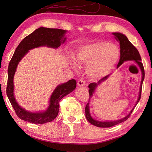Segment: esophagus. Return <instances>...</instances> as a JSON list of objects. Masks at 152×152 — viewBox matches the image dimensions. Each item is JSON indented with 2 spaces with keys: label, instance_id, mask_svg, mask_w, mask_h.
<instances>
[{
  "label": "esophagus",
  "instance_id": "obj_1",
  "mask_svg": "<svg viewBox=\"0 0 152 152\" xmlns=\"http://www.w3.org/2000/svg\"><path fill=\"white\" fill-rule=\"evenodd\" d=\"M78 86L80 87L85 86H86V82L83 80H80L78 82Z\"/></svg>",
  "mask_w": 152,
  "mask_h": 152
}]
</instances>
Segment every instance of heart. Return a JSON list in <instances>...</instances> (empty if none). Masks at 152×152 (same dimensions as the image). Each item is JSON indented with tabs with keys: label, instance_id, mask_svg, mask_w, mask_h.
Masks as SVG:
<instances>
[{
	"label": "heart",
	"instance_id": "1",
	"mask_svg": "<svg viewBox=\"0 0 152 152\" xmlns=\"http://www.w3.org/2000/svg\"><path fill=\"white\" fill-rule=\"evenodd\" d=\"M118 46L106 41H97L80 47L76 52V62L86 66V73L90 78H104L114 69L120 59ZM73 67L76 64L72 62Z\"/></svg>",
	"mask_w": 152,
	"mask_h": 152
}]
</instances>
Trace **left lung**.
Here are the masks:
<instances>
[{"label":"left lung","instance_id":"left-lung-1","mask_svg":"<svg viewBox=\"0 0 152 152\" xmlns=\"http://www.w3.org/2000/svg\"><path fill=\"white\" fill-rule=\"evenodd\" d=\"M113 35H114V37L115 38V39L117 40L119 42V46H120V53H121V56H120V59H119V61L118 63V64L117 66V68H119L121 64L124 63L125 61H134V63H136L138 66L140 68V69L141 70L142 72V80H141V82H140V89H139V95H138V97L137 99V101L136 102V104L134 106V107L133 109L131 110L129 114L125 116L124 118H123L120 119H118V120H115V121H98L96 120V119H93L92 118V116L91 115V114H90V110H89V102H90V99H91L93 94H94L96 89L97 88L98 86H99L101 83H102L103 82L106 81L107 80L110 74H108L106 76L102 78L100 80H99L97 83L93 82L91 83L89 85V101L87 104L85 110H86V119H88V121L90 123V124L96 126V127H112V126H114L115 125H118L119 124H120L121 122H124L125 121L127 120V119L129 118L130 115L131 114L132 112L133 111L134 108H135V106L138 104V102H139L140 97H141V91H142V83L144 80V66L143 64L141 62V57L139 54V52L137 50V49L135 48L133 44H132L129 40H128L127 37L125 36V34L120 33H113Z\"/></svg>","mask_w":152,"mask_h":152}]
</instances>
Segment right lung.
<instances>
[{
  "instance_id": "add662e5",
  "label": "right lung",
  "mask_w": 152,
  "mask_h": 152,
  "mask_svg": "<svg viewBox=\"0 0 152 152\" xmlns=\"http://www.w3.org/2000/svg\"><path fill=\"white\" fill-rule=\"evenodd\" d=\"M67 31L59 28H50L41 27L23 39L15 49L9 63L8 69V83L6 94L16 114L22 120L31 124H42L56 119L59 113V101L64 96L72 92L76 87L75 80H70L66 83L58 85L51 94L46 110L38 112H31L22 108L16 101L14 96V78L17 66L28 51L36 48L46 46L57 49L66 41Z\"/></svg>"
}]
</instances>
